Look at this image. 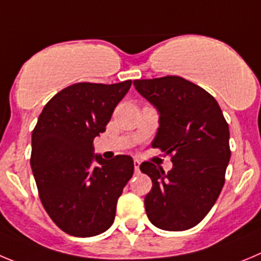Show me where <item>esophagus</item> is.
<instances>
[{
	"instance_id": "esophagus-1",
	"label": "esophagus",
	"mask_w": 261,
	"mask_h": 261,
	"mask_svg": "<svg viewBox=\"0 0 261 261\" xmlns=\"http://www.w3.org/2000/svg\"><path fill=\"white\" fill-rule=\"evenodd\" d=\"M139 166H140V161L139 160H134V168H135L136 173H139Z\"/></svg>"
}]
</instances>
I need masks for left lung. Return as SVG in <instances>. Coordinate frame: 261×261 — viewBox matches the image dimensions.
Listing matches in <instances>:
<instances>
[{
	"label": "left lung",
	"mask_w": 261,
	"mask_h": 261,
	"mask_svg": "<svg viewBox=\"0 0 261 261\" xmlns=\"http://www.w3.org/2000/svg\"><path fill=\"white\" fill-rule=\"evenodd\" d=\"M134 86L160 114L152 148L170 154L173 163L168 173L149 161L140 165L152 179L145 212L159 229H191L208 215L224 186L229 125L215 97L180 76L140 79Z\"/></svg>",
	"instance_id": "8db88e82"
}]
</instances>
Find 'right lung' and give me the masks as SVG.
<instances>
[{
  "label": "right lung",
  "mask_w": 261,
  "mask_h": 261,
  "mask_svg": "<svg viewBox=\"0 0 261 261\" xmlns=\"http://www.w3.org/2000/svg\"><path fill=\"white\" fill-rule=\"evenodd\" d=\"M131 81L76 83L48 101L32 131L31 168L40 200L65 233L98 236L112 226L117 200L134 174L130 156L104 160L93 139L107 128Z\"/></svg>",
  "instance_id": "add662e5"
}]
</instances>
